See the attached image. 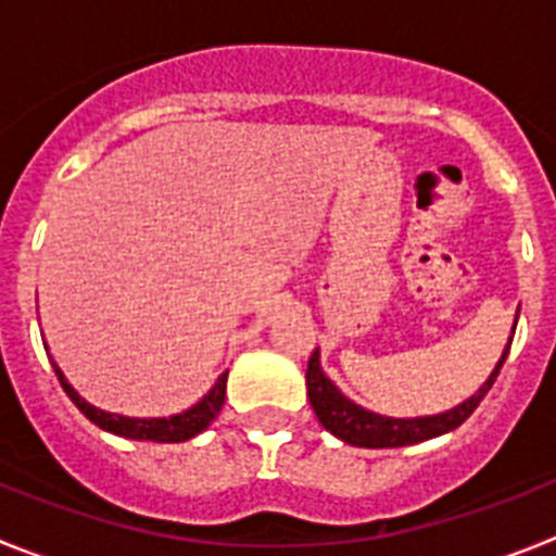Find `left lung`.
<instances>
[{
  "label": "left lung",
  "instance_id": "8db88e82",
  "mask_svg": "<svg viewBox=\"0 0 556 556\" xmlns=\"http://www.w3.org/2000/svg\"><path fill=\"white\" fill-rule=\"evenodd\" d=\"M518 323V317H515ZM515 331V328H513ZM507 351L498 358L495 370L490 372V378L479 387L476 395H470L468 401H462L454 409L443 412V415L431 417H384L376 415V412L362 409L358 404H353L351 397H345L342 392L333 387L331 378L323 372L320 367V353L314 351L308 358L306 370V390L308 401H312V409L317 415L326 431H331L333 437H339L342 443L356 445V448H401V445H415L431 440V437H440L445 431H454L456 426H462L473 415L476 406L481 404V397L488 395V390L493 387L495 376H498L501 365L507 362Z\"/></svg>",
  "mask_w": 556,
  "mask_h": 556
}]
</instances>
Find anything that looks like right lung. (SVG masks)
I'll list each match as a JSON object with an SVG mask.
<instances>
[{
	"instance_id": "right-lung-1",
	"label": "right lung",
	"mask_w": 556,
	"mask_h": 556,
	"mask_svg": "<svg viewBox=\"0 0 556 556\" xmlns=\"http://www.w3.org/2000/svg\"><path fill=\"white\" fill-rule=\"evenodd\" d=\"M52 358V356H49ZM55 367V376L61 381L63 392L72 397V404L83 412V415L91 420L94 426H100L102 431H111V434L127 437V440H152V443H184L191 440L194 434L205 431L211 426V420L219 415L225 404V381H228V372L217 378V384L211 387L208 395H203V401L191 406V409L180 412V415L172 417H125V415H111V412H102L97 406H91L86 397L77 395V390L66 381V376L61 372V367L52 362Z\"/></svg>"
}]
</instances>
